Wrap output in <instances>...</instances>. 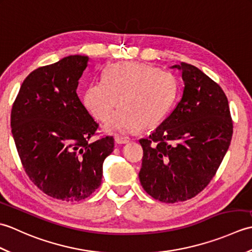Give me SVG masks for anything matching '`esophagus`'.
<instances>
[{
  "label": "esophagus",
  "instance_id": "obj_1",
  "mask_svg": "<svg viewBox=\"0 0 252 252\" xmlns=\"http://www.w3.org/2000/svg\"><path fill=\"white\" fill-rule=\"evenodd\" d=\"M115 142H116L117 144H126V143H129V138L125 137V136L117 135V136L115 137Z\"/></svg>",
  "mask_w": 252,
  "mask_h": 252
}]
</instances>
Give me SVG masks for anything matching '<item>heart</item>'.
I'll return each mask as SVG.
<instances>
[{"label":"heart","mask_w":252,"mask_h":252,"mask_svg":"<svg viewBox=\"0 0 252 252\" xmlns=\"http://www.w3.org/2000/svg\"><path fill=\"white\" fill-rule=\"evenodd\" d=\"M178 93V82L172 73L141 63L125 62L111 65L103 81L91 82L83 94V105L96 120L105 121L108 132L133 133L143 126H158Z\"/></svg>","instance_id":"1"}]
</instances>
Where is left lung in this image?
Masks as SVG:
<instances>
[{
  "label": "left lung",
  "mask_w": 252,
  "mask_h": 252,
  "mask_svg": "<svg viewBox=\"0 0 252 252\" xmlns=\"http://www.w3.org/2000/svg\"><path fill=\"white\" fill-rule=\"evenodd\" d=\"M171 68L182 71L183 95L167 119L140 140L138 178L148 195L174 203L195 197L210 183L231 144L233 121L220 85L189 63Z\"/></svg>",
  "instance_id": "left-lung-1"
}]
</instances>
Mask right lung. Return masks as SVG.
Wrapping results in <instances>:
<instances>
[{"mask_svg": "<svg viewBox=\"0 0 252 252\" xmlns=\"http://www.w3.org/2000/svg\"><path fill=\"white\" fill-rule=\"evenodd\" d=\"M89 57L70 55L32 71L16 97L10 126L26 173L56 199L79 201L98 189L114 137L90 143L98 123L78 97Z\"/></svg>", "mask_w": 252, "mask_h": 252, "instance_id": "right-lung-1", "label": "right lung"}]
</instances>
